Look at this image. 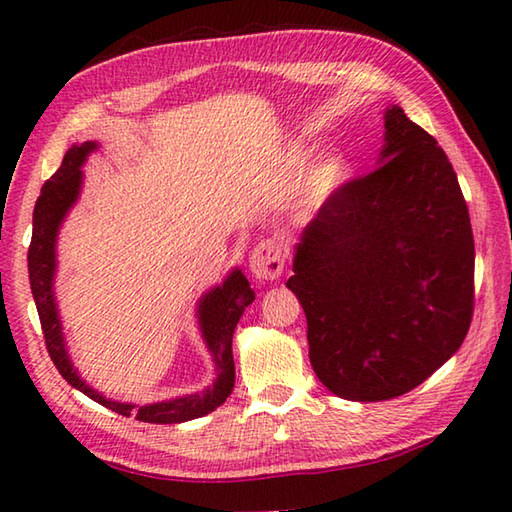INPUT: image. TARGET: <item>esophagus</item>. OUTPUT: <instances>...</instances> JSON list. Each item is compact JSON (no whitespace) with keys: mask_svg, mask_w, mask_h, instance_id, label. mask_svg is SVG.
Listing matches in <instances>:
<instances>
[{"mask_svg":"<svg viewBox=\"0 0 512 512\" xmlns=\"http://www.w3.org/2000/svg\"><path fill=\"white\" fill-rule=\"evenodd\" d=\"M281 270H284V259L277 242L262 239L250 253V273L259 281H273L281 277Z\"/></svg>","mask_w":512,"mask_h":512,"instance_id":"obj_1","label":"esophagus"}]
</instances>
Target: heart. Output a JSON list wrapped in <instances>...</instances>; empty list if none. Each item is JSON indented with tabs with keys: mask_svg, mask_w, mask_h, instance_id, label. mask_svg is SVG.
Returning <instances> with one entry per match:
<instances>
[{
	"mask_svg": "<svg viewBox=\"0 0 512 512\" xmlns=\"http://www.w3.org/2000/svg\"><path fill=\"white\" fill-rule=\"evenodd\" d=\"M347 167L341 158H328L323 160L321 165L314 167L310 173V178L306 182V189H303L301 195V211L303 213H312L317 211L325 200L341 187L345 180Z\"/></svg>",
	"mask_w": 512,
	"mask_h": 512,
	"instance_id": "1",
	"label": "heart"
}]
</instances>
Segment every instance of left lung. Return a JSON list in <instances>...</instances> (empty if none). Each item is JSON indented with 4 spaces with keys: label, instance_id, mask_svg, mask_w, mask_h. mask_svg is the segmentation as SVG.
I'll return each instance as SVG.
<instances>
[{
    "label": "left lung",
    "instance_id": "left-lung-1",
    "mask_svg": "<svg viewBox=\"0 0 512 512\" xmlns=\"http://www.w3.org/2000/svg\"><path fill=\"white\" fill-rule=\"evenodd\" d=\"M380 165L345 180L306 226L288 288L332 394H407L460 350L475 306L469 209L438 140L400 107Z\"/></svg>",
    "mask_w": 512,
    "mask_h": 512
}]
</instances>
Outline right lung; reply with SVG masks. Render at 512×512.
I'll return each mask as SVG.
<instances>
[{
  "label": "right lung",
  "mask_w": 512,
  "mask_h": 512,
  "mask_svg": "<svg viewBox=\"0 0 512 512\" xmlns=\"http://www.w3.org/2000/svg\"><path fill=\"white\" fill-rule=\"evenodd\" d=\"M96 149V143H83L79 147L68 149L63 156L61 167L57 173L43 184L41 195L35 204V213H32V239L28 246V275H30V288L32 297L37 303L43 339H46V350L57 365L59 374L68 380L72 387L83 391L85 396L92 398L99 405L112 409L121 416H136L140 422H154V424H176L187 422L193 418L206 416L215 407H220L228 398L235 385V363H233V332L235 325L242 317L248 303H253L255 292L250 290L248 279L235 270L222 286L211 290L200 301V328L206 345H209L211 356L217 369V380L213 389L206 391L204 396H184L176 400L156 402V405L134 407L125 405V402H114L103 398L99 391L88 387L76 374L72 367L68 352H65L63 334H61V321L57 314V303L52 295V277H54V242H57L59 224L74 204L76 195L81 187V165L85 156Z\"/></svg>",
  "instance_id": "right-lung-1"
}]
</instances>
